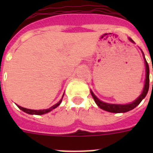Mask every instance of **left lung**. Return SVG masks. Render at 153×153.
Returning <instances> with one entry per match:
<instances>
[{"label": "left lung", "mask_w": 153, "mask_h": 153, "mask_svg": "<svg viewBox=\"0 0 153 153\" xmlns=\"http://www.w3.org/2000/svg\"><path fill=\"white\" fill-rule=\"evenodd\" d=\"M130 41L133 42L131 39ZM144 57H145V56H144ZM145 67H146V79H145V86H144V90H143L142 91V94H140V97H138L137 100L134 101V102H132V103H129V104L126 105L109 104V103H105V102H102V101L99 100V99L94 95V94L92 91H91V95H92V97H93L94 101H95L96 104L98 105L101 109H104L105 111L110 112V113H116V114H117V113H126V112L129 111L131 109H134L135 107L137 106L140 103V102L145 98V96L147 95L148 91H149V64H148V62L147 61H146V59H145Z\"/></svg>", "instance_id": "obj_1"}]
</instances>
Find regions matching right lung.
<instances>
[{
    "label": "right lung",
    "instance_id": "right-lung-1",
    "mask_svg": "<svg viewBox=\"0 0 153 153\" xmlns=\"http://www.w3.org/2000/svg\"><path fill=\"white\" fill-rule=\"evenodd\" d=\"M64 95V94H63ZM63 95H62V98H61V100L59 101V102H58V103H56L55 105H54L53 106H51V108H49V109H43V110H34V109H26V108H24V107H21L20 106V105H17L19 108H20L21 110H23L24 112H25V113H27V114H36V115H42V114H47V113H48V112H50L51 110H52V109H54L55 108H56L57 106H59V104L61 103V102H62V98H63Z\"/></svg>",
    "mask_w": 153,
    "mask_h": 153
}]
</instances>
